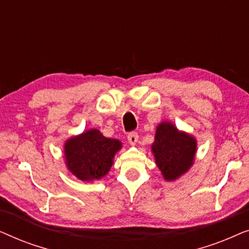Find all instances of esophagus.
Returning <instances> with one entry per match:
<instances>
[{"label": "esophagus", "mask_w": 249, "mask_h": 249, "mask_svg": "<svg viewBox=\"0 0 249 249\" xmlns=\"http://www.w3.org/2000/svg\"><path fill=\"white\" fill-rule=\"evenodd\" d=\"M127 138H128V142H130V145H136L137 144V142H138V135H137V132H129L128 134V136H127Z\"/></svg>", "instance_id": "34e87169"}]
</instances>
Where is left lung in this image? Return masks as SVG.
<instances>
[{
	"label": "left lung",
	"mask_w": 249,
	"mask_h": 249,
	"mask_svg": "<svg viewBox=\"0 0 249 249\" xmlns=\"http://www.w3.org/2000/svg\"><path fill=\"white\" fill-rule=\"evenodd\" d=\"M197 149L196 139L179 131L171 122H162L156 128L152 145L156 165L168 181H173L193 165Z\"/></svg>",
	"instance_id": "8db88e82"
}]
</instances>
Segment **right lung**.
<instances>
[{"mask_svg": "<svg viewBox=\"0 0 249 249\" xmlns=\"http://www.w3.org/2000/svg\"><path fill=\"white\" fill-rule=\"evenodd\" d=\"M121 146L118 139L107 138L97 129H90L66 142V164L81 181L98 180L110 171Z\"/></svg>", "mask_w": 249, "mask_h": 249, "instance_id": "obj_1", "label": "right lung"}]
</instances>
